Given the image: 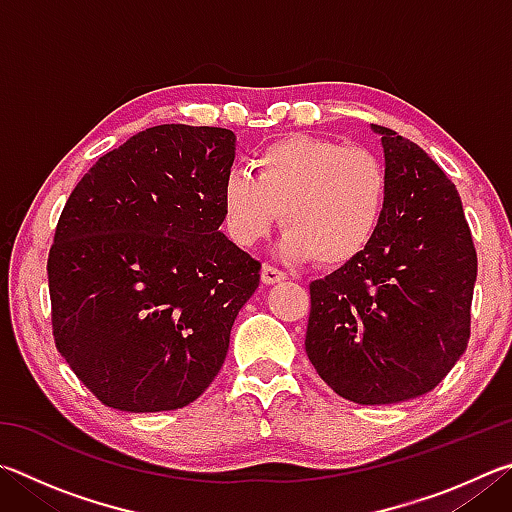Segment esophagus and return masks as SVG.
Returning <instances> with one entry per match:
<instances>
[{
	"label": "esophagus",
	"mask_w": 512,
	"mask_h": 512,
	"mask_svg": "<svg viewBox=\"0 0 512 512\" xmlns=\"http://www.w3.org/2000/svg\"><path fill=\"white\" fill-rule=\"evenodd\" d=\"M284 280H287V273L280 271V268L268 266V264L262 266V282L264 284H277V282H284Z\"/></svg>",
	"instance_id": "34e87169"
}]
</instances>
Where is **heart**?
Listing matches in <instances>:
<instances>
[{
  "label": "heart",
  "instance_id": "heart-1",
  "mask_svg": "<svg viewBox=\"0 0 512 512\" xmlns=\"http://www.w3.org/2000/svg\"><path fill=\"white\" fill-rule=\"evenodd\" d=\"M388 203V176L375 153L311 135H293L255 153L253 173L232 169L223 180L225 230L253 246L282 210L280 253L314 255L336 266L359 257L377 237Z\"/></svg>",
  "mask_w": 512,
  "mask_h": 512
}]
</instances>
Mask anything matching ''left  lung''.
<instances>
[{
	"instance_id": "8db88e82",
	"label": "left lung",
	"mask_w": 512,
	"mask_h": 512,
	"mask_svg": "<svg viewBox=\"0 0 512 512\" xmlns=\"http://www.w3.org/2000/svg\"><path fill=\"white\" fill-rule=\"evenodd\" d=\"M381 137L388 203L359 257L309 284L305 350L320 379L357 404L436 388L470 341L476 250L447 173L418 144Z\"/></svg>"
}]
</instances>
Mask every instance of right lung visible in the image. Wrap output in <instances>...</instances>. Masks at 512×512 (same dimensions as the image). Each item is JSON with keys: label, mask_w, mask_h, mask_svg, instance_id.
Here are the masks:
<instances>
[{"label": "right lung", "mask_w": 512, "mask_h": 512, "mask_svg": "<svg viewBox=\"0 0 512 512\" xmlns=\"http://www.w3.org/2000/svg\"><path fill=\"white\" fill-rule=\"evenodd\" d=\"M232 131L162 124L97 160L49 250L54 341L99 400L183 409L225 361L259 262L221 232Z\"/></svg>", "instance_id": "right-lung-1"}]
</instances>
